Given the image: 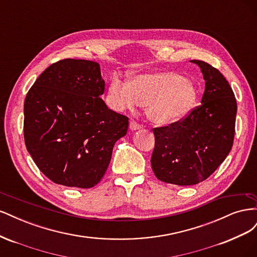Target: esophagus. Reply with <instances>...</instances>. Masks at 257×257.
Returning a JSON list of instances; mask_svg holds the SVG:
<instances>
[{
	"instance_id": "1",
	"label": "esophagus",
	"mask_w": 257,
	"mask_h": 257,
	"mask_svg": "<svg viewBox=\"0 0 257 257\" xmlns=\"http://www.w3.org/2000/svg\"><path fill=\"white\" fill-rule=\"evenodd\" d=\"M142 125L139 123L135 122V121H131L130 122V130L131 131H137V130H141Z\"/></svg>"
}]
</instances>
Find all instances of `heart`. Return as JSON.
I'll use <instances>...</instances> for the list:
<instances>
[{
  "label": "heart",
  "instance_id": "obj_1",
  "mask_svg": "<svg viewBox=\"0 0 257 257\" xmlns=\"http://www.w3.org/2000/svg\"><path fill=\"white\" fill-rule=\"evenodd\" d=\"M197 88L175 72L139 74L131 82L114 77L108 85V103L114 110L133 111L146 106L148 119L159 125L180 121L197 100Z\"/></svg>",
  "mask_w": 257,
  "mask_h": 257
}]
</instances>
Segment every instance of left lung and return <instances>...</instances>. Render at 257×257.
Instances as JSON below:
<instances>
[{
	"mask_svg": "<svg viewBox=\"0 0 257 257\" xmlns=\"http://www.w3.org/2000/svg\"><path fill=\"white\" fill-rule=\"evenodd\" d=\"M205 79L201 104L186 118L153 128L152 170L159 180L197 184L211 176L231 150L237 103L225 77L204 61L192 60Z\"/></svg>",
	"mask_w": 257,
	"mask_h": 257,
	"instance_id": "left-lung-1",
	"label": "left lung"
}]
</instances>
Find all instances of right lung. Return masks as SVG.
Instances as JSON below:
<instances>
[{
    "instance_id": "add662e5",
    "label": "right lung",
    "mask_w": 257,
    "mask_h": 257,
    "mask_svg": "<svg viewBox=\"0 0 257 257\" xmlns=\"http://www.w3.org/2000/svg\"><path fill=\"white\" fill-rule=\"evenodd\" d=\"M99 64L65 59L47 67L25 100L23 133L29 153L54 183L89 189L105 175L128 118L109 109Z\"/></svg>"
}]
</instances>
